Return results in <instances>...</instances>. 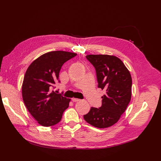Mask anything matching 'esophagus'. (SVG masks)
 I'll return each mask as SVG.
<instances>
[{
  "label": "esophagus",
  "instance_id": "obj_1",
  "mask_svg": "<svg viewBox=\"0 0 161 161\" xmlns=\"http://www.w3.org/2000/svg\"><path fill=\"white\" fill-rule=\"evenodd\" d=\"M72 100L73 101L74 103H76V102H79V101L80 100V99H79V98H72Z\"/></svg>",
  "mask_w": 161,
  "mask_h": 161
}]
</instances>
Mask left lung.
<instances>
[{
    "label": "left lung",
    "instance_id": "8db88e82",
    "mask_svg": "<svg viewBox=\"0 0 161 161\" xmlns=\"http://www.w3.org/2000/svg\"><path fill=\"white\" fill-rule=\"evenodd\" d=\"M86 58L94 66L98 87L106 91L102 97V106L91 107L83 118L95 127L111 126L119 119L131 98L132 78L119 58L108 55H89Z\"/></svg>",
    "mask_w": 161,
    "mask_h": 161
}]
</instances>
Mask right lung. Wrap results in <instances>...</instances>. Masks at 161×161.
<instances>
[{
	"label": "right lung",
	"instance_id": "add662e5",
	"mask_svg": "<svg viewBox=\"0 0 161 161\" xmlns=\"http://www.w3.org/2000/svg\"><path fill=\"white\" fill-rule=\"evenodd\" d=\"M77 55L63 51L46 53L34 61L27 70L22 86L25 106L38 123L51 126L61 120L70 99L53 89L60 83L58 74L63 64Z\"/></svg>",
	"mask_w": 161,
	"mask_h": 161
}]
</instances>
